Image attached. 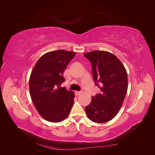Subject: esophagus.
Here are the masks:
<instances>
[{"instance_id": "34e87169", "label": "esophagus", "mask_w": 155, "mask_h": 155, "mask_svg": "<svg viewBox=\"0 0 155 155\" xmlns=\"http://www.w3.org/2000/svg\"><path fill=\"white\" fill-rule=\"evenodd\" d=\"M81 94V92H79V91H76V92H75V94H76V96L80 95Z\"/></svg>"}]
</instances>
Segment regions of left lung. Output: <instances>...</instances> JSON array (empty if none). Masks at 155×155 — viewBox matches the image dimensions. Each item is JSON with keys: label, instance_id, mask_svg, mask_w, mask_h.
<instances>
[{"label": "left lung", "instance_id": "obj_1", "mask_svg": "<svg viewBox=\"0 0 155 155\" xmlns=\"http://www.w3.org/2000/svg\"><path fill=\"white\" fill-rule=\"evenodd\" d=\"M84 56L90 60L94 81L101 90L92 97L85 107L86 114L94 122L106 123L114 118L123 105L128 88L127 74L120 59L109 51L94 50Z\"/></svg>", "mask_w": 155, "mask_h": 155}]
</instances>
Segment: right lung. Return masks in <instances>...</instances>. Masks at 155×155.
<instances>
[{
    "instance_id": "obj_1",
    "label": "right lung",
    "mask_w": 155,
    "mask_h": 155,
    "mask_svg": "<svg viewBox=\"0 0 155 155\" xmlns=\"http://www.w3.org/2000/svg\"><path fill=\"white\" fill-rule=\"evenodd\" d=\"M76 54L63 50L49 51L39 59L31 72L29 88L33 104L50 122L66 119L73 106L74 92L60 86L65 80L64 70Z\"/></svg>"
}]
</instances>
